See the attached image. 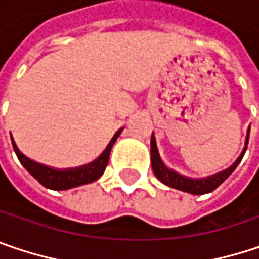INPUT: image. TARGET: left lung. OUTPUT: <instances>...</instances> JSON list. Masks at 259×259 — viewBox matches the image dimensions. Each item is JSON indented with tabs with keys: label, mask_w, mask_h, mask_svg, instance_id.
<instances>
[{
	"label": "left lung",
	"mask_w": 259,
	"mask_h": 259,
	"mask_svg": "<svg viewBox=\"0 0 259 259\" xmlns=\"http://www.w3.org/2000/svg\"><path fill=\"white\" fill-rule=\"evenodd\" d=\"M249 132H250V127H247L245 147H243V151L237 157V160L230 167H227L225 170H221L218 174H213V175L206 178L185 177V175L178 174L177 170L167 167L164 164V161L161 160V157H160L158 148H157V142H155V136H154L153 133L151 135V166H153L154 175L157 177V179L160 182H163L164 185H167L170 188H175V190H181L184 193H190V194H196V196L212 193L213 190H217L224 181L234 172V169L242 161L243 155L246 153L247 141H249Z\"/></svg>",
	"instance_id": "8db88e82"
}]
</instances>
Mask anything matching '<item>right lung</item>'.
<instances>
[{"label":"right lung","instance_id":"add662e5","mask_svg":"<svg viewBox=\"0 0 259 259\" xmlns=\"http://www.w3.org/2000/svg\"><path fill=\"white\" fill-rule=\"evenodd\" d=\"M121 132H123V129H120L112 136V139L109 141V144L106 145L105 150L102 151V154L96 160H93V161H90V163H87L84 166L69 167V169H55V167H50V166H46V164H41V163H36L34 160H31L29 157H26L17 148L13 136L12 144L13 150L17 155L19 161L22 163V166L35 178L41 185H44L46 188H50V190L62 191V190H69V188H74V187H80V185L95 182L96 179L102 177L104 172H105L108 160H109L111 148L115 144V141H117V138L120 136Z\"/></svg>","mask_w":259,"mask_h":259}]
</instances>
